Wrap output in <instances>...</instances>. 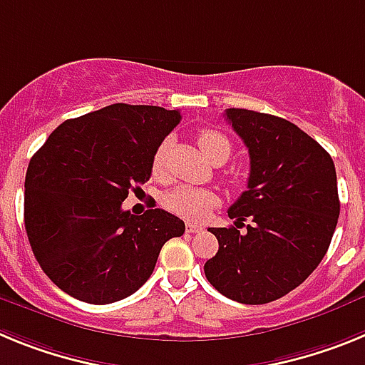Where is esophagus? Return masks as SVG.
<instances>
[{
  "mask_svg": "<svg viewBox=\"0 0 365 365\" xmlns=\"http://www.w3.org/2000/svg\"><path fill=\"white\" fill-rule=\"evenodd\" d=\"M202 230H205L202 225H197V222H188V225H186V232H190V234H199V232Z\"/></svg>",
  "mask_w": 365,
  "mask_h": 365,
  "instance_id": "34e87169",
  "label": "esophagus"
}]
</instances>
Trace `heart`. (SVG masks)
<instances>
[{
  "label": "heart",
  "instance_id": "1",
  "mask_svg": "<svg viewBox=\"0 0 365 365\" xmlns=\"http://www.w3.org/2000/svg\"><path fill=\"white\" fill-rule=\"evenodd\" d=\"M197 144L202 153L214 164L227 163L232 153L230 138L222 131L215 130V128H205V130L199 131ZM168 146H170V143L163 140L159 148L155 150L153 159H151V173L157 179L164 177V173H166ZM217 202L219 197L212 190L188 185L177 186V188L164 193L163 197L164 208L180 215V217L188 219V221H201V219H205L217 206Z\"/></svg>",
  "mask_w": 365,
  "mask_h": 365
}]
</instances>
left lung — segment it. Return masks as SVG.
I'll return each mask as SVG.
<instances>
[{
    "instance_id": "8db88e82",
    "label": "left lung",
    "mask_w": 365,
    "mask_h": 365,
    "mask_svg": "<svg viewBox=\"0 0 365 365\" xmlns=\"http://www.w3.org/2000/svg\"><path fill=\"white\" fill-rule=\"evenodd\" d=\"M225 117L248 148L250 177L228 210L235 227L208 228L219 250L205 274L222 296L261 305L302 285L324 259L340 215L336 170L331 155L285 118L235 108Z\"/></svg>"
}]
</instances>
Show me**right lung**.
Returning a JSON list of instances; mask_svg holds the SVG:
<instances>
[{
    "instance_id": "1",
    "label": "right lung",
    "mask_w": 365,
    "mask_h": 365,
    "mask_svg": "<svg viewBox=\"0 0 365 365\" xmlns=\"http://www.w3.org/2000/svg\"><path fill=\"white\" fill-rule=\"evenodd\" d=\"M179 111L113 104L60 124L25 175V230L51 282L80 302H118L151 276L185 222L160 208L122 210L151 175V159Z\"/></svg>"
}]
</instances>
